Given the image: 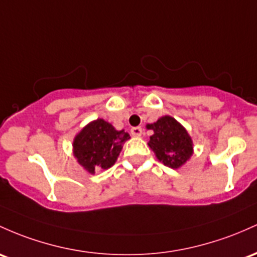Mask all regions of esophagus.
I'll list each match as a JSON object with an SVG mask.
<instances>
[{
	"label": "esophagus",
	"mask_w": 257,
	"mask_h": 257,
	"mask_svg": "<svg viewBox=\"0 0 257 257\" xmlns=\"http://www.w3.org/2000/svg\"><path fill=\"white\" fill-rule=\"evenodd\" d=\"M131 133L132 135H134V137H140V135L143 134V128L142 126H133V128L131 129Z\"/></svg>",
	"instance_id": "esophagus-1"
}]
</instances>
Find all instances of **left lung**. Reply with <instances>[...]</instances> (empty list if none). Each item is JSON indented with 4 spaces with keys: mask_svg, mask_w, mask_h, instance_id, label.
<instances>
[{
    "mask_svg": "<svg viewBox=\"0 0 257 257\" xmlns=\"http://www.w3.org/2000/svg\"><path fill=\"white\" fill-rule=\"evenodd\" d=\"M148 129L154 131L149 146L157 159L168 167H180L193 154V142L188 132L170 115L160 118L154 124H148Z\"/></svg>",
    "mask_w": 257,
    "mask_h": 257,
    "instance_id": "left-lung-1",
    "label": "left lung"
}]
</instances>
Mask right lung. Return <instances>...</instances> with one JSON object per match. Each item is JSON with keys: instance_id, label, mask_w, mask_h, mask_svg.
Masks as SVG:
<instances>
[{"instance_id": "obj_1", "label": "right lung", "mask_w": 257, "mask_h": 257, "mask_svg": "<svg viewBox=\"0 0 257 257\" xmlns=\"http://www.w3.org/2000/svg\"><path fill=\"white\" fill-rule=\"evenodd\" d=\"M124 131H115L112 124L96 119L75 137L74 156L89 173L105 171L114 165L123 144L129 139Z\"/></svg>"}]
</instances>
